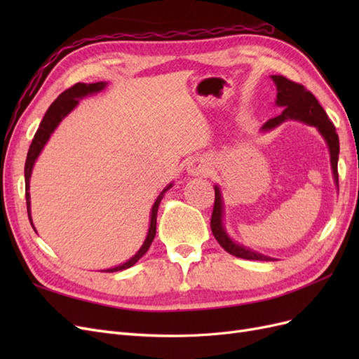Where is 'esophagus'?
Returning a JSON list of instances; mask_svg holds the SVG:
<instances>
[{
  "mask_svg": "<svg viewBox=\"0 0 359 359\" xmlns=\"http://www.w3.org/2000/svg\"><path fill=\"white\" fill-rule=\"evenodd\" d=\"M187 172L190 175H206L210 172V165L202 157H193L187 163Z\"/></svg>",
  "mask_w": 359,
  "mask_h": 359,
  "instance_id": "obj_1",
  "label": "esophagus"
}]
</instances>
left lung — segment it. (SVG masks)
I'll return each mask as SVG.
<instances>
[{"label":"left lung","mask_w":359,"mask_h":359,"mask_svg":"<svg viewBox=\"0 0 359 359\" xmlns=\"http://www.w3.org/2000/svg\"><path fill=\"white\" fill-rule=\"evenodd\" d=\"M271 79L276 82L277 86V100L276 104L283 107V112L280 115L268 119V121L262 126V132H269L276 127H278L281 123L287 121V119H295V121L306 123L309 126H314L319 133L327 140L331 156V168L332 175L337 186H339V170H337V163H339V153H340V144H339V135L335 133V127L330 121L327 112L323 111V107L319 104V102L306 86L301 83L292 82L285 76H271ZM215 190V201H214V210L211 215V231L214 233V238L219 244L226 250L227 253L232 256L247 259V260H274L273 257L260 255L255 250L248 248L245 245H241L235 243L232 238L227 235L224 226H223V199L219 186H214Z\"/></svg>","instance_id":"1"}]
</instances>
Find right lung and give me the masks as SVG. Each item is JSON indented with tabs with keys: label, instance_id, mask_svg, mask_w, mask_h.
Listing matches in <instances>:
<instances>
[{
	"label": "right lung",
	"instance_id": "right-lung-1",
	"mask_svg": "<svg viewBox=\"0 0 359 359\" xmlns=\"http://www.w3.org/2000/svg\"><path fill=\"white\" fill-rule=\"evenodd\" d=\"M106 86V82H95V83H76L73 86H70L69 90H66L64 93H61L58 95V99L53 102L49 109L46 111L45 116H43L41 123L37 128V132L34 135V139H32V142L29 145V149H28V156H27V161H25V199H27V210H28V219H29V223L32 226V229H34V224H32V220H31V201H29V178H31V172H32V166H34V163L39 157V154L41 153L43 147L46 145V142L49 140L50 135L53 133V130H55L58 127V124L62 121L64 118H66L76 106H78L79 100L83 99V97L90 95V94H95L99 93L102 90H104ZM173 186V184H169V186L163 190L158 198L156 199L153 208H151V219H149V229H148V235L145 238V241L142 244V247L139 248V252L132 257L128 259L127 262L118 265L115 268H109V269H104L106 273H116V271H123V269H127L130 266H133L137 260L142 257L147 252L148 248L151 245V243H153L154 236H156V227H157V211H158V205L163 199V196H165V193ZM36 231V229H34Z\"/></svg>",
	"mask_w": 359,
	"mask_h": 359
}]
</instances>
